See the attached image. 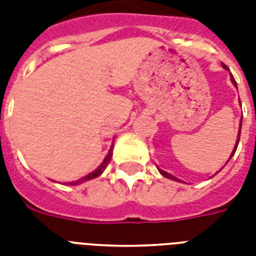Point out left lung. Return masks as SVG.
<instances>
[{
    "label": "left lung",
    "instance_id": "obj_1",
    "mask_svg": "<svg viewBox=\"0 0 256 256\" xmlns=\"http://www.w3.org/2000/svg\"><path fill=\"white\" fill-rule=\"evenodd\" d=\"M222 66L223 68H224V69H227V66L224 65V64H222ZM231 82H232V84H234V86L235 88H236V82H235V80H234V77H232V76H231ZM239 126H240V128H242V118H240V124H239ZM239 138H240V128H239V132H238V140H236V144H235V146H234V150H232V152H231V156H230V158H228V160H231V156H234L235 154V152H236V148H238V144H239ZM228 160H227V162H228ZM226 162V164H227ZM158 170H160V172L162 175H164V176H166V178H168V179H172V180H178V179L175 178L174 175H171V174H168V172H166V171H164V170H160V168H158ZM179 182V180H178Z\"/></svg>",
    "mask_w": 256,
    "mask_h": 256
}]
</instances>
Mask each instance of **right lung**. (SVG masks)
<instances>
[{
	"label": "right lung",
	"mask_w": 256,
	"mask_h": 256,
	"mask_svg": "<svg viewBox=\"0 0 256 256\" xmlns=\"http://www.w3.org/2000/svg\"><path fill=\"white\" fill-rule=\"evenodd\" d=\"M112 146H114V144H112ZM112 148L108 150V156H104V162H102V164H100V166H98V168H96V170L92 171V172H90V174L86 175V176H84V178L78 179V180H74V182H69V183H68V184H70V186H77V184H80V183H84V182H86V180H90V179H94V178H96V176H100V175L102 174V172H104V168H108V162H110V160H112Z\"/></svg>",
	"instance_id": "add662e5"
}]
</instances>
